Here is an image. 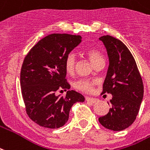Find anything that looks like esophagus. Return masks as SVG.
<instances>
[{"label":"esophagus","instance_id":"esophagus-1","mask_svg":"<svg viewBox=\"0 0 150 150\" xmlns=\"http://www.w3.org/2000/svg\"><path fill=\"white\" fill-rule=\"evenodd\" d=\"M86 100L87 102H91L92 103H96L98 101L97 98H91V97H86Z\"/></svg>","mask_w":150,"mask_h":150}]
</instances>
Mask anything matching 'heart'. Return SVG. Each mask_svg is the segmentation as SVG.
<instances>
[{"mask_svg": "<svg viewBox=\"0 0 150 150\" xmlns=\"http://www.w3.org/2000/svg\"><path fill=\"white\" fill-rule=\"evenodd\" d=\"M86 54L95 66L98 62L103 60V57L100 52L94 47L86 50ZM75 63H76V59L73 53H70L67 55L64 62V66H65V69L68 73H73L75 67ZM93 84L94 83L92 82L81 79L75 83V87L83 91L88 92L91 91L93 88Z\"/></svg>", "mask_w": 150, "mask_h": 150, "instance_id": "b5f03b06", "label": "heart"}]
</instances>
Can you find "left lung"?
Returning a JSON list of instances; mask_svg holds the SVG:
<instances>
[{
  "mask_svg": "<svg viewBox=\"0 0 150 150\" xmlns=\"http://www.w3.org/2000/svg\"><path fill=\"white\" fill-rule=\"evenodd\" d=\"M99 40L109 59L103 93L111 94L112 98L111 108L98 121L105 128L121 131L131 126L138 114L144 95L142 79L131 52L122 41L110 35Z\"/></svg>",
  "mask_w": 150,
  "mask_h": 150,
  "instance_id": "1",
  "label": "left lung"
}]
</instances>
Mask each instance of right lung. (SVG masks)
Returning a JSON list of instances; mask_svg holds the SVG:
<instances>
[{
	"label": "right lung",
	"mask_w": 150,
	"mask_h": 150,
	"mask_svg": "<svg viewBox=\"0 0 150 150\" xmlns=\"http://www.w3.org/2000/svg\"><path fill=\"white\" fill-rule=\"evenodd\" d=\"M82 42L80 35L51 34L39 41L24 59L21 71V86L28 117L39 126L58 129L69 119L72 106L85 98L75 91L66 96L58 90H69L64 66L66 56Z\"/></svg>",
	"instance_id": "1"
}]
</instances>
